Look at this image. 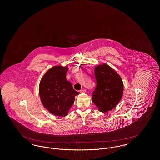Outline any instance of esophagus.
I'll return each mask as SVG.
<instances>
[{"label": "esophagus", "mask_w": 160, "mask_h": 160, "mask_svg": "<svg viewBox=\"0 0 160 160\" xmlns=\"http://www.w3.org/2000/svg\"><path fill=\"white\" fill-rule=\"evenodd\" d=\"M85 92H86V89H81V90L80 91V93H85Z\"/></svg>", "instance_id": "34e87169"}]
</instances>
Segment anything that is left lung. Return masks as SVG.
I'll return each instance as SVG.
<instances>
[{"label": "left lung", "instance_id": "obj_1", "mask_svg": "<svg viewBox=\"0 0 160 160\" xmlns=\"http://www.w3.org/2000/svg\"><path fill=\"white\" fill-rule=\"evenodd\" d=\"M96 87L92 92V102L101 112L112 110L121 100L123 83L119 74L104 63L94 69Z\"/></svg>", "mask_w": 160, "mask_h": 160}]
</instances>
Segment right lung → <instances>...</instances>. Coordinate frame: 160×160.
Wrapping results in <instances>:
<instances>
[{"label": "right lung", "mask_w": 160, "mask_h": 160, "mask_svg": "<svg viewBox=\"0 0 160 160\" xmlns=\"http://www.w3.org/2000/svg\"><path fill=\"white\" fill-rule=\"evenodd\" d=\"M68 67L56 66L50 69L42 78L39 95L44 107L53 115L65 117L73 105L75 96L79 92L73 89L66 79Z\"/></svg>", "instance_id": "right-lung-1"}]
</instances>
